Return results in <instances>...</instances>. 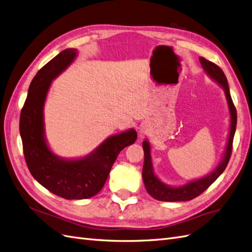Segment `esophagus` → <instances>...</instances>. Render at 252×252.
Masks as SVG:
<instances>
[{
  "instance_id": "1",
  "label": "esophagus",
  "mask_w": 252,
  "mask_h": 252,
  "mask_svg": "<svg viewBox=\"0 0 252 252\" xmlns=\"http://www.w3.org/2000/svg\"><path fill=\"white\" fill-rule=\"evenodd\" d=\"M145 133H146V130H145V127H142V128H141V134L143 135V134H145Z\"/></svg>"
}]
</instances>
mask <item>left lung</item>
<instances>
[{
    "label": "left lung",
    "instance_id": "1",
    "mask_svg": "<svg viewBox=\"0 0 252 252\" xmlns=\"http://www.w3.org/2000/svg\"><path fill=\"white\" fill-rule=\"evenodd\" d=\"M200 62L204 70L207 72L210 77L216 80L220 86L225 90V94L228 105H229L230 116H231V124H230V132H229V139H228L227 148L225 152V157L223 161L220 162L218 168L210 173L207 177H205L201 180L190 182L189 184L182 186V187H169L159 181L152 171V164H151V158H150V147L147 141L143 142V148H144V166H143V181L146 188L147 192L158 201H164V202H180V201H189L192 200L194 197L199 196L203 193L206 189H207L213 182H215L220 174L223 173L225 168L229 162L231 152H232V143H233V136L236 128V109L235 106L232 102V98L230 95L229 86H228L226 75L224 74L223 70L215 64L210 62V61L206 60L205 58H200Z\"/></svg>",
    "mask_w": 252,
    "mask_h": 252
}]
</instances>
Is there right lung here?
<instances>
[{
	"mask_svg": "<svg viewBox=\"0 0 252 252\" xmlns=\"http://www.w3.org/2000/svg\"><path fill=\"white\" fill-rule=\"evenodd\" d=\"M77 49H65L37 71L30 83L20 116V133L25 161L32 177L50 192L66 200H82L103 188L122 149L135 142L133 129L106 140L90 156L65 161L48 149L44 138L43 106L51 81L77 56Z\"/></svg>",
	"mask_w": 252,
	"mask_h": 252,
	"instance_id": "add662e5",
	"label": "right lung"
}]
</instances>
